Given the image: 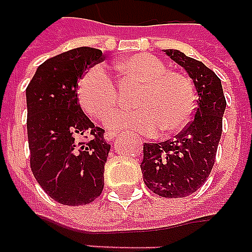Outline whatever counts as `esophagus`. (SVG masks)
<instances>
[{
    "mask_svg": "<svg viewBox=\"0 0 252 252\" xmlns=\"http://www.w3.org/2000/svg\"><path fill=\"white\" fill-rule=\"evenodd\" d=\"M103 137H105V139L107 142H111L115 137H117V133H115V131H106Z\"/></svg>",
    "mask_w": 252,
    "mask_h": 252,
    "instance_id": "obj_1",
    "label": "esophagus"
}]
</instances>
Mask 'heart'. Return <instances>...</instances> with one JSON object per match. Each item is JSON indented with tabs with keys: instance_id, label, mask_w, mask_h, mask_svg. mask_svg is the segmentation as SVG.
Segmentation results:
<instances>
[{
	"instance_id": "b5f03b06",
	"label": "heart",
	"mask_w": 252,
	"mask_h": 252,
	"mask_svg": "<svg viewBox=\"0 0 252 252\" xmlns=\"http://www.w3.org/2000/svg\"><path fill=\"white\" fill-rule=\"evenodd\" d=\"M124 81L139 85L134 110H117L106 118L113 130L131 128L139 133H177L186 127L195 111V92L186 75L171 71L158 57L134 54L118 62ZM78 99L82 109L94 118H103L119 103L118 89L102 66L86 70L78 81Z\"/></svg>"
}]
</instances>
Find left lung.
Masks as SVG:
<instances>
[{
    "label": "left lung",
    "instance_id": "left-lung-1",
    "mask_svg": "<svg viewBox=\"0 0 252 252\" xmlns=\"http://www.w3.org/2000/svg\"><path fill=\"white\" fill-rule=\"evenodd\" d=\"M166 54L182 66L198 93L192 121L173 139L143 145L141 170L146 186L163 198L195 192L209 178L222 135L226 98L222 82L203 62L175 49Z\"/></svg>",
    "mask_w": 252,
    "mask_h": 252
}]
</instances>
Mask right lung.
Segmentation results:
<instances>
[{"instance_id":"add662e5","label":"right lung","mask_w":252,"mask_h":252,"mask_svg":"<svg viewBox=\"0 0 252 252\" xmlns=\"http://www.w3.org/2000/svg\"><path fill=\"white\" fill-rule=\"evenodd\" d=\"M105 60L77 47L38 66L26 88L30 167L47 195L66 206L92 203L103 190L110 145L78 103V79Z\"/></svg>"}]
</instances>
